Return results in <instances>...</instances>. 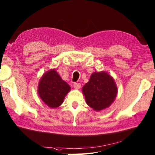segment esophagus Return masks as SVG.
Returning a JSON list of instances; mask_svg holds the SVG:
<instances>
[{
    "label": "esophagus",
    "mask_w": 155,
    "mask_h": 155,
    "mask_svg": "<svg viewBox=\"0 0 155 155\" xmlns=\"http://www.w3.org/2000/svg\"><path fill=\"white\" fill-rule=\"evenodd\" d=\"M73 85H74V87L76 89H78L81 87V84L80 83H74Z\"/></svg>",
    "instance_id": "34e87169"
}]
</instances>
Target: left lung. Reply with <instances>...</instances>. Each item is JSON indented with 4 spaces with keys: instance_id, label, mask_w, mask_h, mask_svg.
I'll return each instance as SVG.
<instances>
[{
    "instance_id": "left-lung-1",
    "label": "left lung",
    "mask_w": 155,
    "mask_h": 155,
    "mask_svg": "<svg viewBox=\"0 0 155 155\" xmlns=\"http://www.w3.org/2000/svg\"><path fill=\"white\" fill-rule=\"evenodd\" d=\"M82 91L87 104L95 111L108 107L117 94L114 80L105 71L93 73Z\"/></svg>"
}]
</instances>
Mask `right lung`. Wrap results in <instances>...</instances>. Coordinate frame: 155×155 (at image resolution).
<instances>
[{"label":"right lung","instance_id":"1","mask_svg":"<svg viewBox=\"0 0 155 155\" xmlns=\"http://www.w3.org/2000/svg\"><path fill=\"white\" fill-rule=\"evenodd\" d=\"M70 89V85L61 80L55 70H51L40 79L38 91L41 99L48 106L56 108L62 104Z\"/></svg>","mask_w":155,"mask_h":155}]
</instances>
